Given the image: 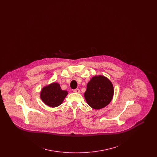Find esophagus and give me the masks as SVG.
Instances as JSON below:
<instances>
[{
  "label": "esophagus",
  "instance_id": "34e87169",
  "mask_svg": "<svg viewBox=\"0 0 157 157\" xmlns=\"http://www.w3.org/2000/svg\"><path fill=\"white\" fill-rule=\"evenodd\" d=\"M74 92H75V93H80V90H79V89H75V90H74Z\"/></svg>",
  "mask_w": 157,
  "mask_h": 157
}]
</instances>
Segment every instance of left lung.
I'll use <instances>...</instances> for the list:
<instances>
[{"label":"left lung","instance_id":"8db88e82","mask_svg":"<svg viewBox=\"0 0 157 157\" xmlns=\"http://www.w3.org/2000/svg\"><path fill=\"white\" fill-rule=\"evenodd\" d=\"M113 91L112 82L105 76L98 75L94 76L88 83L84 97L90 107L100 109L112 101Z\"/></svg>","mask_w":157,"mask_h":157}]
</instances>
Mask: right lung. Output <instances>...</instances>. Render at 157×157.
I'll return each instance as SVG.
<instances>
[{
  "label": "right lung",
  "instance_id": "right-lung-1",
  "mask_svg": "<svg viewBox=\"0 0 157 157\" xmlns=\"http://www.w3.org/2000/svg\"><path fill=\"white\" fill-rule=\"evenodd\" d=\"M67 95V91L61 90L59 83H52L42 88L40 96L45 104L54 108L59 106Z\"/></svg>",
  "mask_w": 157,
  "mask_h": 157
}]
</instances>
